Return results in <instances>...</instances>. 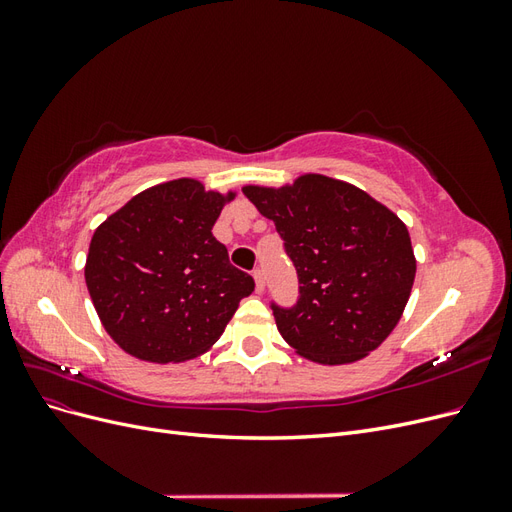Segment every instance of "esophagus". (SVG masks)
I'll return each instance as SVG.
<instances>
[{"instance_id":"34e87169","label":"esophagus","mask_w":512,"mask_h":512,"mask_svg":"<svg viewBox=\"0 0 512 512\" xmlns=\"http://www.w3.org/2000/svg\"><path fill=\"white\" fill-rule=\"evenodd\" d=\"M254 280H256V290L258 292L265 290V271H262L260 267L254 269Z\"/></svg>"}]
</instances>
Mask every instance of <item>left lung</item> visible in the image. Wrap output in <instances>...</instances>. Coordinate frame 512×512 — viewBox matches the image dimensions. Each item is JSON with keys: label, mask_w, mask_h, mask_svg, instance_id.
Listing matches in <instances>:
<instances>
[{"label": "left lung", "mask_w": 512, "mask_h": 512, "mask_svg": "<svg viewBox=\"0 0 512 512\" xmlns=\"http://www.w3.org/2000/svg\"><path fill=\"white\" fill-rule=\"evenodd\" d=\"M273 220L299 280V297L271 301L277 331L309 361L339 365L376 350L408 303L416 260L408 228L350 183L303 175L280 190L245 185Z\"/></svg>", "instance_id": "1"}]
</instances>
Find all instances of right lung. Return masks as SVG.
<instances>
[{"mask_svg":"<svg viewBox=\"0 0 512 512\" xmlns=\"http://www.w3.org/2000/svg\"><path fill=\"white\" fill-rule=\"evenodd\" d=\"M226 198L194 179L134 196L91 237L85 282L106 333L136 359L179 363L218 342L254 277L213 237Z\"/></svg>","mask_w":512,"mask_h":512,"instance_id":"obj_1","label":"right lung"}]
</instances>
